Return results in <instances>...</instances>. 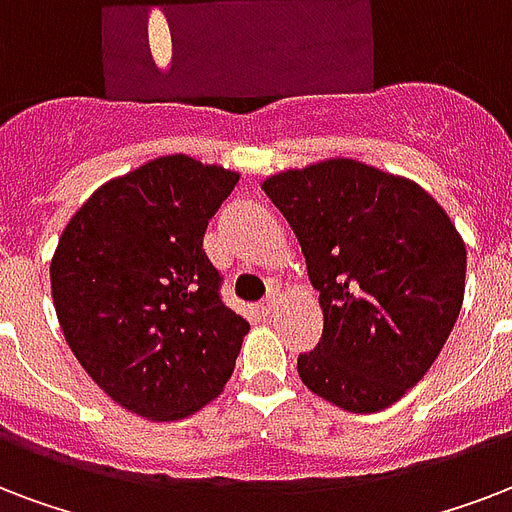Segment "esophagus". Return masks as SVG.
I'll return each instance as SVG.
<instances>
[{"label": "esophagus", "mask_w": 512, "mask_h": 512, "mask_svg": "<svg viewBox=\"0 0 512 512\" xmlns=\"http://www.w3.org/2000/svg\"><path fill=\"white\" fill-rule=\"evenodd\" d=\"M279 300H282V292H279V287H271V290H268V295H265L263 303H260V311H263L265 317H271L273 311H276Z\"/></svg>", "instance_id": "1"}]
</instances>
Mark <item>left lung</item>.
I'll list each match as a JSON object with an SVG mask.
<instances>
[{
    "mask_svg": "<svg viewBox=\"0 0 512 512\" xmlns=\"http://www.w3.org/2000/svg\"><path fill=\"white\" fill-rule=\"evenodd\" d=\"M295 230L325 330L298 373L343 411L373 413L438 360L464 298L467 252L432 195L365 163L325 161L263 182Z\"/></svg>",
    "mask_w": 512,
    "mask_h": 512,
    "instance_id": "1",
    "label": "left lung"
}]
</instances>
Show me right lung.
<instances>
[{
  "label": "right lung",
  "instance_id": "right-lung-1",
  "mask_svg": "<svg viewBox=\"0 0 512 512\" xmlns=\"http://www.w3.org/2000/svg\"><path fill=\"white\" fill-rule=\"evenodd\" d=\"M239 174L166 155L112 179L66 225L50 265L69 349L115 403L185 419L228 384L249 322L204 252Z\"/></svg>",
  "mask_w": 512,
  "mask_h": 512
}]
</instances>
